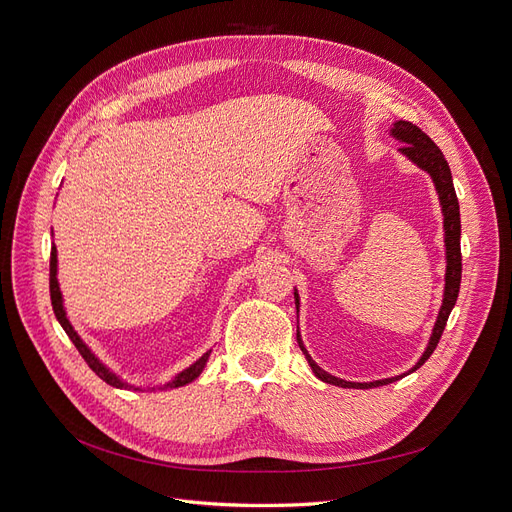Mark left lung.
Returning a JSON list of instances; mask_svg holds the SVG:
<instances>
[{
    "label": "left lung",
    "mask_w": 512,
    "mask_h": 512,
    "mask_svg": "<svg viewBox=\"0 0 512 512\" xmlns=\"http://www.w3.org/2000/svg\"><path fill=\"white\" fill-rule=\"evenodd\" d=\"M394 137H398L400 141H404V145L400 148V152L404 156H408L412 162L419 164L423 170L431 175L437 193H440V202H442V210H444V231H446V256H448V269H446V294H444V304L440 310V316H437V323L431 335V342L425 350V354L421 356V360L417 362V367L412 371H417L421 364L433 354V350L437 348L442 339V333L446 329L448 323V316L456 304L458 298V289H460V275H462V256H460V210H458V198H456V191H454V183H452V173H450V166L442 154V150L437 148V145L431 141V137L427 133H423L417 125L408 123V120H398L392 129ZM296 306H298V294H296ZM298 344L302 348V352L306 354L310 367L314 371V375L331 383V385H339V387H354V389H369V387H377V385H387V383H394L400 377L394 379H383V381H373V383H352V381H344V379H337L329 373H325L321 367H316L312 362V358L308 356V352L304 350L302 342H300V335H298Z\"/></svg>",
    "instance_id": "left-lung-1"
}]
</instances>
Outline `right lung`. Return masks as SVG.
<instances>
[{"label": "right lung", "instance_id": "1", "mask_svg": "<svg viewBox=\"0 0 512 512\" xmlns=\"http://www.w3.org/2000/svg\"><path fill=\"white\" fill-rule=\"evenodd\" d=\"M50 298H52V306H54V314H56V319L60 321V325H62V329L66 331V335L70 337V342L75 344V348L79 350V354L83 356V360L89 364V369L100 377V379H104L108 385H114V387H131V385H127V383H123L120 381L114 373H110L104 364L97 360L91 352H89V348L81 342V337L75 333V329L70 327V323H68V319H66V314H64V308H62V296H60V287H58V281H56V248L52 246V256H50ZM208 356H210V352H206L196 364H191V367L187 369V371H183L181 375H177L173 381L170 383H166V389L170 387H181V385H187L189 381H193L196 377H200V373L204 371V367H206V360H208Z\"/></svg>", "mask_w": 512, "mask_h": 512}]
</instances>
